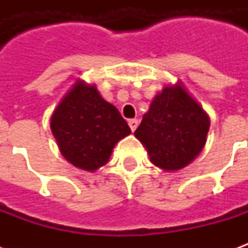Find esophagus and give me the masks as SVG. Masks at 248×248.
<instances>
[{"label":"esophagus","instance_id":"34e87169","mask_svg":"<svg viewBox=\"0 0 248 248\" xmlns=\"http://www.w3.org/2000/svg\"><path fill=\"white\" fill-rule=\"evenodd\" d=\"M138 119H129V126H130V129H131V131H134L137 127H138Z\"/></svg>","mask_w":248,"mask_h":248}]
</instances>
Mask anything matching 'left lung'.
Returning <instances> with one entry per match:
<instances>
[{
  "label": "left lung",
  "instance_id": "1",
  "mask_svg": "<svg viewBox=\"0 0 248 248\" xmlns=\"http://www.w3.org/2000/svg\"><path fill=\"white\" fill-rule=\"evenodd\" d=\"M210 118L179 83L165 86L153 99L134 135L162 170H181L203 150Z\"/></svg>",
  "mask_w": 248,
  "mask_h": 248
}]
</instances>
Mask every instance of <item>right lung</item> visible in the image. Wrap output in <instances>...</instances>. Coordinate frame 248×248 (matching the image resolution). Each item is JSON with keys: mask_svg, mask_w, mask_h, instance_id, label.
<instances>
[{"mask_svg": "<svg viewBox=\"0 0 248 248\" xmlns=\"http://www.w3.org/2000/svg\"><path fill=\"white\" fill-rule=\"evenodd\" d=\"M61 154L73 166L95 171L108 162L119 140L131 133L118 108L106 102L95 85H73L50 119Z\"/></svg>", "mask_w": 248, "mask_h": 248, "instance_id": "right-lung-1", "label": "right lung"}]
</instances>
